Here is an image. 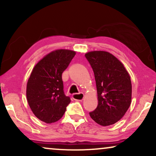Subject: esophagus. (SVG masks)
<instances>
[{"label":"esophagus","mask_w":156,"mask_h":156,"mask_svg":"<svg viewBox=\"0 0 156 156\" xmlns=\"http://www.w3.org/2000/svg\"><path fill=\"white\" fill-rule=\"evenodd\" d=\"M84 94L82 93H80V94H74L72 95V98L76 101H82L83 99H84Z\"/></svg>","instance_id":"1"}]
</instances>
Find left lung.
<instances>
[{
	"instance_id": "left-lung-1",
	"label": "left lung",
	"mask_w": 156,
	"mask_h": 156,
	"mask_svg": "<svg viewBox=\"0 0 156 156\" xmlns=\"http://www.w3.org/2000/svg\"><path fill=\"white\" fill-rule=\"evenodd\" d=\"M94 73L98 106L89 113L102 126L114 124L123 118L131 103L132 85L129 72L121 61L106 51L85 54Z\"/></svg>"
}]
</instances>
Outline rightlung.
<instances>
[{
	"label": "right lung",
	"mask_w": 156,
	"mask_h": 156,
	"mask_svg": "<svg viewBox=\"0 0 156 156\" xmlns=\"http://www.w3.org/2000/svg\"><path fill=\"white\" fill-rule=\"evenodd\" d=\"M75 55L73 50H54L40 59L31 72L27 83V100L34 115L44 123L59 120L71 101L64 94L62 74Z\"/></svg>",
	"instance_id": "add662e5"
}]
</instances>
